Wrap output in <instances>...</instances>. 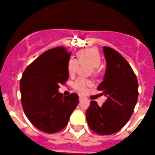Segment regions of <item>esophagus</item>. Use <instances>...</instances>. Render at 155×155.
Listing matches in <instances>:
<instances>
[{
    "instance_id": "34e87169",
    "label": "esophagus",
    "mask_w": 155,
    "mask_h": 155,
    "mask_svg": "<svg viewBox=\"0 0 155 155\" xmlns=\"http://www.w3.org/2000/svg\"><path fill=\"white\" fill-rule=\"evenodd\" d=\"M84 99V97H82V96H79V101H80V102H81V101H83Z\"/></svg>"
}]
</instances>
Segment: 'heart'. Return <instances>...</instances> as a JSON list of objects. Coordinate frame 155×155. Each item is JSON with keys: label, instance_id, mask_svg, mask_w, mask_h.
Listing matches in <instances>:
<instances>
[{"label": "heart", "instance_id": "heart-1", "mask_svg": "<svg viewBox=\"0 0 155 155\" xmlns=\"http://www.w3.org/2000/svg\"><path fill=\"white\" fill-rule=\"evenodd\" d=\"M79 64H87L92 68V71L96 72L97 67L101 64V57L97 51L94 48H87L78 52V60L75 58H70L68 62V71L70 75H74L76 73L79 67ZM92 85L91 81L86 80L82 78L77 79L74 83V90L79 93L84 94L87 91L88 87Z\"/></svg>", "mask_w": 155, "mask_h": 155}]
</instances>
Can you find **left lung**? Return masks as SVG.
I'll use <instances>...</instances> for the list:
<instances>
[{
	"label": "left lung",
	"instance_id": "left-lung-1",
	"mask_svg": "<svg viewBox=\"0 0 155 155\" xmlns=\"http://www.w3.org/2000/svg\"><path fill=\"white\" fill-rule=\"evenodd\" d=\"M107 69L97 89L107 97L102 107L91 101L86 111L88 126L99 135L119 132L132 116L138 97L136 75L128 61L118 51L104 46Z\"/></svg>",
	"mask_w": 155,
	"mask_h": 155
}]
</instances>
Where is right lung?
<instances>
[{"mask_svg": "<svg viewBox=\"0 0 155 155\" xmlns=\"http://www.w3.org/2000/svg\"><path fill=\"white\" fill-rule=\"evenodd\" d=\"M71 54L64 47L47 50L28 65L20 80L23 111L36 129L46 133L64 129L78 104L77 94L64 97L58 91L68 79Z\"/></svg>", "mask_w": 155, "mask_h": 155, "instance_id": "obj_1", "label": "right lung"}]
</instances>
